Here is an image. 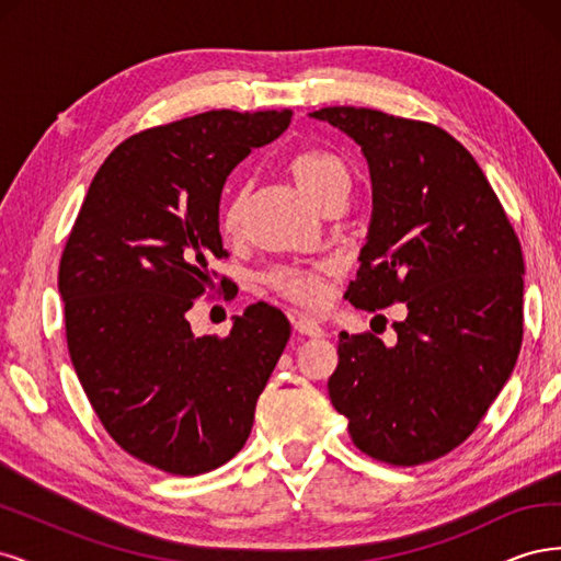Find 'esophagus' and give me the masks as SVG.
<instances>
[{
  "instance_id": "obj_1",
  "label": "esophagus",
  "mask_w": 561,
  "mask_h": 561,
  "mask_svg": "<svg viewBox=\"0 0 561 561\" xmlns=\"http://www.w3.org/2000/svg\"><path fill=\"white\" fill-rule=\"evenodd\" d=\"M293 328L304 334V336H322L325 332H322V328L318 325V322H313L311 318L307 316H295L293 318Z\"/></svg>"
}]
</instances>
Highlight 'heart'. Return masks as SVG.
Returning a JSON list of instances; mask_svg holds the SVG:
<instances>
[{"mask_svg":"<svg viewBox=\"0 0 561 561\" xmlns=\"http://www.w3.org/2000/svg\"><path fill=\"white\" fill-rule=\"evenodd\" d=\"M287 168H290V175L297 182L299 192L318 208L336 192L348 190L346 165L336 154H332V151L304 149L290 159ZM241 210L243 194H233L222 213V229L227 233H233L236 227H239ZM264 283L285 299L304 304V307H316V304L322 301V295H325V285H322V276L318 268H276L264 276Z\"/></svg>","mask_w":561,"mask_h":561,"instance_id":"heart-1","label":"heart"}]
</instances>
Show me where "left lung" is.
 Masks as SVG:
<instances>
[{
	"instance_id": "1",
	"label": "left lung",
	"mask_w": 561,
	"mask_h": 561,
	"mask_svg": "<svg viewBox=\"0 0 561 561\" xmlns=\"http://www.w3.org/2000/svg\"><path fill=\"white\" fill-rule=\"evenodd\" d=\"M309 116L360 145L369 168L371 219L346 299L407 307L393 346L339 334L330 400L367 456L435 461L478 428L515 369L519 241L478 161L443 128L367 107Z\"/></svg>"
}]
</instances>
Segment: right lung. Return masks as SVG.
I'll list each match as a JSON object with an SVG mask.
<instances>
[{"mask_svg":"<svg viewBox=\"0 0 561 561\" xmlns=\"http://www.w3.org/2000/svg\"><path fill=\"white\" fill-rule=\"evenodd\" d=\"M290 110H213L149 128L100 165L67 239L58 290L67 348L98 419L130 456L201 474L239 454L254 407L290 339L264 301L229 336H194L186 311L227 257L219 198Z\"/></svg>","mask_w":561,"mask_h":561,"instance_id":"right-lung-1","label":"right lung"}]
</instances>
